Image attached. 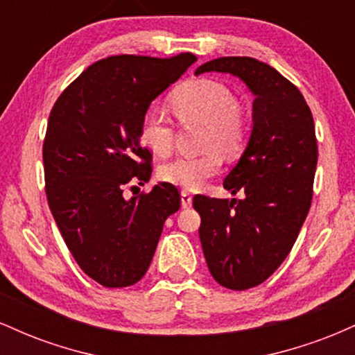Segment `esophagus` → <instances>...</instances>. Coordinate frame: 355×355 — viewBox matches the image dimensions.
<instances>
[{
    "mask_svg": "<svg viewBox=\"0 0 355 355\" xmlns=\"http://www.w3.org/2000/svg\"><path fill=\"white\" fill-rule=\"evenodd\" d=\"M180 197H182V207H183V209H190V207H191V195H190V191L182 190L180 191Z\"/></svg>",
    "mask_w": 355,
    "mask_h": 355,
    "instance_id": "esophagus-1",
    "label": "esophagus"
}]
</instances>
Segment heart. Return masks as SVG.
I'll list each match as a JSON object with an SVG mask.
<instances>
[{
  "instance_id": "1",
  "label": "heart",
  "mask_w": 355,
  "mask_h": 355,
  "mask_svg": "<svg viewBox=\"0 0 355 355\" xmlns=\"http://www.w3.org/2000/svg\"><path fill=\"white\" fill-rule=\"evenodd\" d=\"M170 105L182 125L203 123L202 146L205 152L175 158L162 165L158 175L164 182L182 189H198L222 170V153L232 157L242 148L245 140L243 113L230 89L214 80H193L182 85L172 95ZM140 137L146 148L158 157L172 153L175 128L158 108L145 112Z\"/></svg>"
}]
</instances>
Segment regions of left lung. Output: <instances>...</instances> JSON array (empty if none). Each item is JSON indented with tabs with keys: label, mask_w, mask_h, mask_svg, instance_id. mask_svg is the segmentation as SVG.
I'll return each instance as SVG.
<instances>
[{
	"label": "left lung",
	"mask_w": 355,
	"mask_h": 355,
	"mask_svg": "<svg viewBox=\"0 0 355 355\" xmlns=\"http://www.w3.org/2000/svg\"><path fill=\"white\" fill-rule=\"evenodd\" d=\"M209 71L237 76L255 96L247 146L223 180V189L242 191L243 198H193L211 277L232 291H247L279 268L304 225L317 166L315 128L302 93L270 64L223 56L195 75Z\"/></svg>",
	"instance_id": "left-lung-1"
}]
</instances>
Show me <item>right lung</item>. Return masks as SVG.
<instances>
[{"mask_svg":"<svg viewBox=\"0 0 355 355\" xmlns=\"http://www.w3.org/2000/svg\"><path fill=\"white\" fill-rule=\"evenodd\" d=\"M197 58L110 56L88 67L56 100L43 144L48 205L73 259L103 287H128L148 270L165 220L180 193L160 182L144 185L152 153L141 146V118L152 101Z\"/></svg>","mask_w":355,"mask_h":355,"instance_id":"obj_1","label":"right lung"}]
</instances>
